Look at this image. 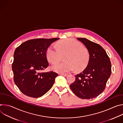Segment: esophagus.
Masks as SVG:
<instances>
[{
  "label": "esophagus",
  "instance_id": "esophagus-1",
  "mask_svg": "<svg viewBox=\"0 0 123 123\" xmlns=\"http://www.w3.org/2000/svg\"><path fill=\"white\" fill-rule=\"evenodd\" d=\"M60 75H63V76H68V74H60Z\"/></svg>",
  "mask_w": 123,
  "mask_h": 123
}]
</instances>
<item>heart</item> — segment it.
Returning <instances> with one entry per match:
<instances>
[{"label":"heart","instance_id":"1","mask_svg":"<svg viewBox=\"0 0 123 123\" xmlns=\"http://www.w3.org/2000/svg\"><path fill=\"white\" fill-rule=\"evenodd\" d=\"M57 48L53 44L49 46L46 50V56L51 63L60 61L65 56V62H59L51 66L54 71L58 73H67L73 71L81 72L88 64L90 54L83 45L72 38L66 39L59 41Z\"/></svg>","mask_w":123,"mask_h":123}]
</instances>
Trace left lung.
I'll return each instance as SVG.
<instances>
[{
    "label": "left lung",
    "mask_w": 123,
    "mask_h": 123,
    "mask_svg": "<svg viewBox=\"0 0 123 123\" xmlns=\"http://www.w3.org/2000/svg\"><path fill=\"white\" fill-rule=\"evenodd\" d=\"M77 39L88 50L90 59L86 68L75 75V80L70 85V88L80 98L92 99L105 90L111 75V62L106 51L100 45L85 38Z\"/></svg>",
    "instance_id": "8db88e82"
}]
</instances>
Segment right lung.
<instances>
[{
  "label": "right lung",
  "mask_w": 123,
  "mask_h": 123,
  "mask_svg": "<svg viewBox=\"0 0 123 123\" xmlns=\"http://www.w3.org/2000/svg\"><path fill=\"white\" fill-rule=\"evenodd\" d=\"M59 38H37L28 40L15 49L12 70L14 83L25 95L38 98L53 86L58 74L43 73L49 66L46 50Z\"/></svg>",
  "instance_id": "add662e5"
}]
</instances>
